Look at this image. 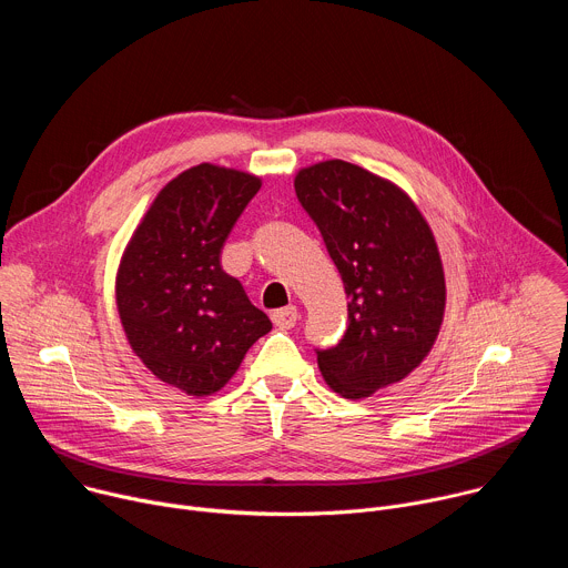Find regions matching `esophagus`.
<instances>
[{
    "label": "esophagus",
    "mask_w": 568,
    "mask_h": 568,
    "mask_svg": "<svg viewBox=\"0 0 568 568\" xmlns=\"http://www.w3.org/2000/svg\"><path fill=\"white\" fill-rule=\"evenodd\" d=\"M272 321L276 328H283V331H290L296 326L298 321V310L294 305H287V307H281V310H274L272 312Z\"/></svg>",
    "instance_id": "1"
}]
</instances>
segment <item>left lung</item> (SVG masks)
I'll return each mask as SVG.
<instances>
[{
  "mask_svg": "<svg viewBox=\"0 0 568 568\" xmlns=\"http://www.w3.org/2000/svg\"><path fill=\"white\" fill-rule=\"evenodd\" d=\"M348 296L344 339L318 351L326 384L371 397L412 375L432 353L445 316V272L434 231L407 191L344 159L294 178Z\"/></svg>",
  "mask_w": 568,
  "mask_h": 568,
  "instance_id": "left-lung-1",
  "label": "left lung"
}]
</instances>
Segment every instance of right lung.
Listing matches in <instances>:
<instances>
[{
	"mask_svg": "<svg viewBox=\"0 0 568 568\" xmlns=\"http://www.w3.org/2000/svg\"><path fill=\"white\" fill-rule=\"evenodd\" d=\"M261 186L258 175L204 161L156 193L123 250L114 292L125 339L156 379L186 395L217 393L272 331L220 265Z\"/></svg>",
	"mask_w": 568,
	"mask_h": 568,
	"instance_id": "obj_1",
	"label": "right lung"
}]
</instances>
